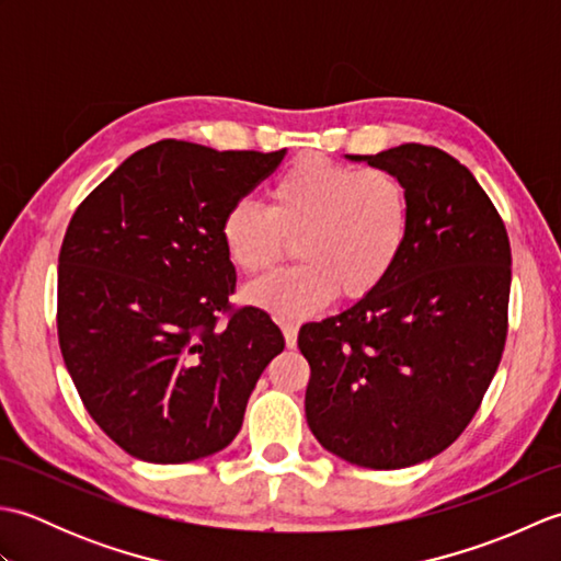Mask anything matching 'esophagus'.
I'll use <instances>...</instances> for the list:
<instances>
[{"instance_id": "esophagus-1", "label": "esophagus", "mask_w": 561, "mask_h": 561, "mask_svg": "<svg viewBox=\"0 0 561 561\" xmlns=\"http://www.w3.org/2000/svg\"><path fill=\"white\" fill-rule=\"evenodd\" d=\"M282 332H284V340H287V347L294 350L296 347V337H299V330L291 323H282Z\"/></svg>"}]
</instances>
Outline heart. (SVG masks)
<instances>
[{
	"label": "heart",
	"mask_w": 561,
	"mask_h": 561,
	"mask_svg": "<svg viewBox=\"0 0 561 561\" xmlns=\"http://www.w3.org/2000/svg\"><path fill=\"white\" fill-rule=\"evenodd\" d=\"M412 195L388 169H359L306 157L279 173L270 205L236 202L221 219L231 265L262 274L289 255L301 265L248 289V299L282 320L313 316L340 294L359 301L383 287L408 248Z\"/></svg>",
	"instance_id": "1"
}]
</instances>
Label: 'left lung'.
Listing matches in <instances>:
<instances>
[{
    "label": "left lung",
    "instance_id": "obj_1",
    "mask_svg": "<svg viewBox=\"0 0 561 561\" xmlns=\"http://www.w3.org/2000/svg\"><path fill=\"white\" fill-rule=\"evenodd\" d=\"M364 161L408 183L412 233L383 287L301 328L306 420L342 460L400 470L446 450L492 383L511 245L492 199L450 153L400 145Z\"/></svg>",
    "mask_w": 561,
    "mask_h": 561
}]
</instances>
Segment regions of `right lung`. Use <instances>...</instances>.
<instances>
[{"label":"right lung","mask_w":561,"mask_h":561,"mask_svg":"<svg viewBox=\"0 0 561 561\" xmlns=\"http://www.w3.org/2000/svg\"><path fill=\"white\" fill-rule=\"evenodd\" d=\"M284 153L161 139L71 217L57 267L59 350L83 408L129 456L169 465L229 446L284 350L265 311L229 304L236 267L221 243L226 209Z\"/></svg>","instance_id":"add662e5"}]
</instances>
